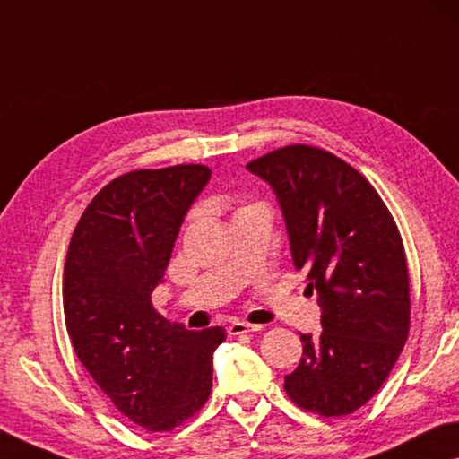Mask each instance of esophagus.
Listing matches in <instances>:
<instances>
[{"label":"esophagus","mask_w":459,"mask_h":459,"mask_svg":"<svg viewBox=\"0 0 459 459\" xmlns=\"http://www.w3.org/2000/svg\"><path fill=\"white\" fill-rule=\"evenodd\" d=\"M258 330H263L260 324H246V322H234L228 326V333L231 336H239V334H246V333H258Z\"/></svg>","instance_id":"obj_1"}]
</instances>
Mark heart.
<instances>
[{
    "label": "heart",
    "mask_w": 459,
    "mask_h": 459,
    "mask_svg": "<svg viewBox=\"0 0 459 459\" xmlns=\"http://www.w3.org/2000/svg\"><path fill=\"white\" fill-rule=\"evenodd\" d=\"M239 209H242V207H239Z\"/></svg>",
    "instance_id": "b5f03b06"
}]
</instances>
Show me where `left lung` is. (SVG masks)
Listing matches in <instances>:
<instances>
[{"label": "left lung", "instance_id": "8db88e82", "mask_svg": "<svg viewBox=\"0 0 459 459\" xmlns=\"http://www.w3.org/2000/svg\"><path fill=\"white\" fill-rule=\"evenodd\" d=\"M246 168L277 195L293 264L322 307V334H301L287 396L326 419L355 412L390 376L411 328L398 225L369 180L320 147L287 145Z\"/></svg>", "mask_w": 459, "mask_h": 459}]
</instances>
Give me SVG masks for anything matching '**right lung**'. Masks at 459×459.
Returning <instances> with one entry per match:
<instances>
[{"label": "right lung", "mask_w": 459, "mask_h": 459, "mask_svg": "<svg viewBox=\"0 0 459 459\" xmlns=\"http://www.w3.org/2000/svg\"><path fill=\"white\" fill-rule=\"evenodd\" d=\"M211 178L201 164L133 170L83 211L63 271L67 334L117 411L150 433L172 431L205 406L221 326L201 333L153 309L182 220Z\"/></svg>", "instance_id": "1"}]
</instances>
